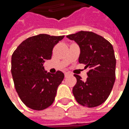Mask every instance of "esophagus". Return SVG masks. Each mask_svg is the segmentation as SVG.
<instances>
[{
    "label": "esophagus",
    "mask_w": 129,
    "mask_h": 129,
    "mask_svg": "<svg viewBox=\"0 0 129 129\" xmlns=\"http://www.w3.org/2000/svg\"><path fill=\"white\" fill-rule=\"evenodd\" d=\"M69 75H70V73H69V72H65V73H64V76H65V77H68Z\"/></svg>",
    "instance_id": "34e87169"
}]
</instances>
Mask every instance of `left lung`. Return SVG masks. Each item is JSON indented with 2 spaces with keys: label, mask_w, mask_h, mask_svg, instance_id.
Instances as JSON below:
<instances>
[{
  "label": "left lung",
  "mask_w": 129,
  "mask_h": 129,
  "mask_svg": "<svg viewBox=\"0 0 129 129\" xmlns=\"http://www.w3.org/2000/svg\"><path fill=\"white\" fill-rule=\"evenodd\" d=\"M67 37L79 45V62L90 69L86 81L74 75L77 83L72 93L83 106H98L108 98L116 80V60L113 46L106 39L91 31H81Z\"/></svg>",
  "instance_id": "8db88e82"
}]
</instances>
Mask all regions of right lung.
Listing matches in <instances>:
<instances>
[{
	"instance_id": "right-lung-1",
	"label": "right lung",
	"mask_w": 129,
	"mask_h": 129,
	"mask_svg": "<svg viewBox=\"0 0 129 129\" xmlns=\"http://www.w3.org/2000/svg\"><path fill=\"white\" fill-rule=\"evenodd\" d=\"M64 36L39 34L24 40L11 57V74L14 86L21 101L33 110L42 111L54 101L58 86L64 75L51 74L43 63L51 59L52 49Z\"/></svg>"
}]
</instances>
